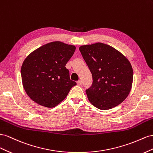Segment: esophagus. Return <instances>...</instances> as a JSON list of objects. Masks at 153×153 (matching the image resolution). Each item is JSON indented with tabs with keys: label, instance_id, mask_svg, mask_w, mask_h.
I'll return each instance as SVG.
<instances>
[{
	"label": "esophagus",
	"instance_id": "34e87169",
	"mask_svg": "<svg viewBox=\"0 0 153 153\" xmlns=\"http://www.w3.org/2000/svg\"><path fill=\"white\" fill-rule=\"evenodd\" d=\"M77 85H79V86L81 85H82V81H81V80L77 81Z\"/></svg>",
	"mask_w": 153,
	"mask_h": 153
}]
</instances>
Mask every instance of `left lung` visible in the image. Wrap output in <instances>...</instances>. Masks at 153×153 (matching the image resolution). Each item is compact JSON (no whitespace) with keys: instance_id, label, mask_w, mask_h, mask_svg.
I'll return each instance as SVG.
<instances>
[{"instance_id":"8db88e82","label":"left lung","mask_w":153,"mask_h":153,"mask_svg":"<svg viewBox=\"0 0 153 153\" xmlns=\"http://www.w3.org/2000/svg\"><path fill=\"white\" fill-rule=\"evenodd\" d=\"M79 49L92 74V85L86 90L90 103L106 110L123 102L131 90L133 79L128 58L101 42L81 45Z\"/></svg>"}]
</instances>
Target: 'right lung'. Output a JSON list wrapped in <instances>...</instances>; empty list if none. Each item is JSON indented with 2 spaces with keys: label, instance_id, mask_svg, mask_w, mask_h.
Listing matches in <instances>:
<instances>
[{
  "label": "right lung",
  "instance_id": "obj_1",
  "mask_svg": "<svg viewBox=\"0 0 153 153\" xmlns=\"http://www.w3.org/2000/svg\"><path fill=\"white\" fill-rule=\"evenodd\" d=\"M76 47L62 42L46 43L30 53L21 67L22 85L34 102L53 108L66 98L76 82L65 67Z\"/></svg>",
  "mask_w": 153,
  "mask_h": 153
}]
</instances>
